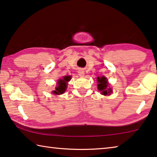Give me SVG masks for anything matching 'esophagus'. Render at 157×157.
Returning <instances> with one entry per match:
<instances>
[{
	"label": "esophagus",
	"mask_w": 157,
	"mask_h": 157,
	"mask_svg": "<svg viewBox=\"0 0 157 157\" xmlns=\"http://www.w3.org/2000/svg\"><path fill=\"white\" fill-rule=\"evenodd\" d=\"M78 73H79V75L80 77H83L84 75V71L81 70V71H79Z\"/></svg>",
	"instance_id": "obj_1"
}]
</instances>
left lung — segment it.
Wrapping results in <instances>:
<instances>
[{
  "mask_svg": "<svg viewBox=\"0 0 157 157\" xmlns=\"http://www.w3.org/2000/svg\"><path fill=\"white\" fill-rule=\"evenodd\" d=\"M106 78L104 76H102L101 78H98V88L99 91H101L102 95H110V93H112V90L111 88L108 87V83L107 82Z\"/></svg>",
  "mask_w": 157,
  "mask_h": 157,
  "instance_id": "obj_1",
  "label": "left lung"
}]
</instances>
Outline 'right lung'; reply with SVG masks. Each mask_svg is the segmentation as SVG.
I'll return each mask as SVG.
<instances>
[{
    "instance_id": "obj_1",
    "label": "right lung",
    "mask_w": 157,
    "mask_h": 157,
    "mask_svg": "<svg viewBox=\"0 0 157 157\" xmlns=\"http://www.w3.org/2000/svg\"><path fill=\"white\" fill-rule=\"evenodd\" d=\"M71 76H64L63 79H59L58 82V86L56 88V90H53V94L56 95H60L64 93V91L67 89V82L70 80Z\"/></svg>"
}]
</instances>
